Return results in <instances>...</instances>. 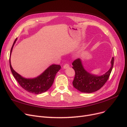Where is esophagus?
I'll return each instance as SVG.
<instances>
[{
  "label": "esophagus",
  "mask_w": 127,
  "mask_h": 127,
  "mask_svg": "<svg viewBox=\"0 0 127 127\" xmlns=\"http://www.w3.org/2000/svg\"><path fill=\"white\" fill-rule=\"evenodd\" d=\"M68 67H69V65L68 64H65L64 66V67H63V68L64 69H67Z\"/></svg>",
  "instance_id": "1"
}]
</instances>
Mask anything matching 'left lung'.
Segmentation results:
<instances>
[{
    "label": "left lung",
    "instance_id": "1",
    "mask_svg": "<svg viewBox=\"0 0 127 127\" xmlns=\"http://www.w3.org/2000/svg\"><path fill=\"white\" fill-rule=\"evenodd\" d=\"M111 67L104 74L97 76L92 74L84 69L80 59L78 58L72 63V68L75 71V76L72 82L74 87L83 93H91L98 91L105 84L112 70L114 57L111 61Z\"/></svg>",
    "mask_w": 127,
    "mask_h": 127
}]
</instances>
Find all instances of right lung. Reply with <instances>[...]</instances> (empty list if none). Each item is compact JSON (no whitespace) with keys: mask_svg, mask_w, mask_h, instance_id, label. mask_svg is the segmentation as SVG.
Returning a JSON list of instances; mask_svg holds the SVG:
<instances>
[{"mask_svg":"<svg viewBox=\"0 0 127 127\" xmlns=\"http://www.w3.org/2000/svg\"><path fill=\"white\" fill-rule=\"evenodd\" d=\"M16 40L17 39L15 40L10 50L9 64L11 72L21 86L26 91L35 94L44 93L51 87L56 74L61 69V66L60 65L52 64L40 75L35 78H26L23 77L13 69L10 63V55Z\"/></svg>","mask_w":127,"mask_h":127,"instance_id":"add662e5","label":"right lung"}]
</instances>
